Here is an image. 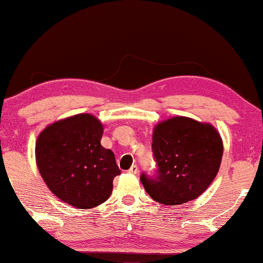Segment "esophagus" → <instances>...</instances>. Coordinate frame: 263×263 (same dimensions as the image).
<instances>
[{
    "label": "esophagus",
    "instance_id": "obj_1",
    "mask_svg": "<svg viewBox=\"0 0 263 263\" xmlns=\"http://www.w3.org/2000/svg\"><path fill=\"white\" fill-rule=\"evenodd\" d=\"M128 172L130 173V174H134V175H136V174L139 173V166L136 165V164H133V165L130 166V169L128 170Z\"/></svg>",
    "mask_w": 263,
    "mask_h": 263
}]
</instances>
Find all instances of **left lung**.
<instances>
[{
    "label": "left lung",
    "instance_id": "8db88e82",
    "mask_svg": "<svg viewBox=\"0 0 263 263\" xmlns=\"http://www.w3.org/2000/svg\"><path fill=\"white\" fill-rule=\"evenodd\" d=\"M152 151L157 174L140 176L156 202L180 205L198 198L220 169L222 139L209 123L189 117H173L155 127Z\"/></svg>",
    "mask_w": 263,
    "mask_h": 263
}]
</instances>
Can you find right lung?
<instances>
[{
  "mask_svg": "<svg viewBox=\"0 0 263 263\" xmlns=\"http://www.w3.org/2000/svg\"><path fill=\"white\" fill-rule=\"evenodd\" d=\"M101 122L80 114L50 124L36 141V163L48 189L63 202L90 209L108 199L121 174L115 153L102 147Z\"/></svg>",
  "mask_w": 263,
  "mask_h": 263,
  "instance_id": "1",
  "label": "right lung"
}]
</instances>
